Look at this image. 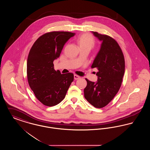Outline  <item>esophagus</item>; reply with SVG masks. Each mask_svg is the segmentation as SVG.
<instances>
[{
    "instance_id": "obj_1",
    "label": "esophagus",
    "mask_w": 150,
    "mask_h": 150,
    "mask_svg": "<svg viewBox=\"0 0 150 150\" xmlns=\"http://www.w3.org/2000/svg\"><path fill=\"white\" fill-rule=\"evenodd\" d=\"M79 79H80V76H79L77 75H74V79L75 80H78Z\"/></svg>"
}]
</instances>
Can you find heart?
I'll return each mask as SVG.
<instances>
[{"mask_svg": "<svg viewBox=\"0 0 150 150\" xmlns=\"http://www.w3.org/2000/svg\"><path fill=\"white\" fill-rule=\"evenodd\" d=\"M76 42L80 49L87 48L90 50L94 47L96 43L94 38L89 33L80 35L76 39Z\"/></svg>", "mask_w": 150, "mask_h": 150, "instance_id": "1", "label": "heart"}]
</instances>
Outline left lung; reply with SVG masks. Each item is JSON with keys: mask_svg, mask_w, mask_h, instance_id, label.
Listing matches in <instances>:
<instances>
[{"mask_svg": "<svg viewBox=\"0 0 150 150\" xmlns=\"http://www.w3.org/2000/svg\"><path fill=\"white\" fill-rule=\"evenodd\" d=\"M94 35L102 41L100 52L93 61L92 68H97L96 83L86 79L87 86L84 97L96 108L107 105L114 98L121 86L125 72V59L119 44L114 38L93 31Z\"/></svg>", "mask_w": 150, "mask_h": 150, "instance_id": "8db88e82", "label": "left lung"}]
</instances>
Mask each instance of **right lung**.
Here are the masks:
<instances>
[{"mask_svg":"<svg viewBox=\"0 0 150 150\" xmlns=\"http://www.w3.org/2000/svg\"><path fill=\"white\" fill-rule=\"evenodd\" d=\"M75 34L67 31L45 33L33 45L27 61V78L36 98L44 105L59 103L72 82L74 74H61L54 69L53 61L60 56L64 44Z\"/></svg>","mask_w":150,"mask_h":150,"instance_id":"right-lung-1","label":"right lung"}]
</instances>
